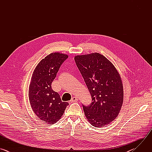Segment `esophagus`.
<instances>
[{
  "label": "esophagus",
  "mask_w": 152,
  "mask_h": 152,
  "mask_svg": "<svg viewBox=\"0 0 152 152\" xmlns=\"http://www.w3.org/2000/svg\"><path fill=\"white\" fill-rule=\"evenodd\" d=\"M77 101H78V98H77V97L74 96V97H73L72 98V99L70 100V103H73V102H76Z\"/></svg>",
  "instance_id": "34e87169"
}]
</instances>
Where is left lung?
Masks as SVG:
<instances>
[{"label": "left lung", "instance_id": "obj_1", "mask_svg": "<svg viewBox=\"0 0 152 152\" xmlns=\"http://www.w3.org/2000/svg\"><path fill=\"white\" fill-rule=\"evenodd\" d=\"M75 60L92 97L90 105H82L86 118L96 127L109 124L118 116L123 102L119 73L99 53L76 55Z\"/></svg>", "mask_w": 152, "mask_h": 152}]
</instances>
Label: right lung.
Segmentation results:
<instances>
[{
  "label": "right lung",
  "mask_w": 152,
  "mask_h": 152,
  "mask_svg": "<svg viewBox=\"0 0 152 152\" xmlns=\"http://www.w3.org/2000/svg\"><path fill=\"white\" fill-rule=\"evenodd\" d=\"M68 57L59 52L52 53L37 64L32 74L29 88L31 106L35 115L49 124L59 121L69 105L51 86L61 65Z\"/></svg>",
  "instance_id": "1"
}]
</instances>
